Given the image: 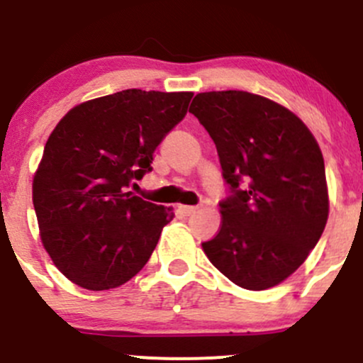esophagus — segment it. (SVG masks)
Returning a JSON list of instances; mask_svg holds the SVG:
<instances>
[{
    "mask_svg": "<svg viewBox=\"0 0 363 363\" xmlns=\"http://www.w3.org/2000/svg\"><path fill=\"white\" fill-rule=\"evenodd\" d=\"M179 211H181L184 216H191L199 211V207H195V205H181V207H179Z\"/></svg>",
    "mask_w": 363,
    "mask_h": 363,
    "instance_id": "esophagus-1",
    "label": "esophagus"
}]
</instances>
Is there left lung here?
Returning a JSON list of instances; mask_svg holds the SVG:
<instances>
[{
    "label": "left lung",
    "mask_w": 363,
    "mask_h": 363,
    "mask_svg": "<svg viewBox=\"0 0 363 363\" xmlns=\"http://www.w3.org/2000/svg\"><path fill=\"white\" fill-rule=\"evenodd\" d=\"M189 112L218 149L230 195L202 244L232 283L259 291L306 262L328 219L325 161L309 128L283 105L246 91L196 94Z\"/></svg>",
    "instance_id": "8db88e82"
}]
</instances>
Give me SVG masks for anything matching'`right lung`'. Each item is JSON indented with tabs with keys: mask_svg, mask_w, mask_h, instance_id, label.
<instances>
[{
	"mask_svg": "<svg viewBox=\"0 0 363 363\" xmlns=\"http://www.w3.org/2000/svg\"><path fill=\"white\" fill-rule=\"evenodd\" d=\"M193 93L126 89L84 101L57 123L33 179L42 244L65 277L91 291L137 276L174 218L128 191L188 112Z\"/></svg>",
	"mask_w": 363,
	"mask_h": 363,
	"instance_id": "add662e5",
	"label": "right lung"
}]
</instances>
